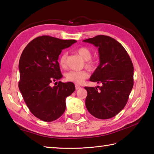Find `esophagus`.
Masks as SVG:
<instances>
[{"instance_id":"34e87169","label":"esophagus","mask_w":154,"mask_h":154,"mask_svg":"<svg viewBox=\"0 0 154 154\" xmlns=\"http://www.w3.org/2000/svg\"><path fill=\"white\" fill-rule=\"evenodd\" d=\"M81 88H82V87H81L80 85H75V89H81Z\"/></svg>"}]
</instances>
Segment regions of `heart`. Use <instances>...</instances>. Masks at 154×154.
Here are the masks:
<instances>
[{
    "mask_svg": "<svg viewBox=\"0 0 154 154\" xmlns=\"http://www.w3.org/2000/svg\"><path fill=\"white\" fill-rule=\"evenodd\" d=\"M77 52L83 60H85V65L89 69H94L96 66V62L91 59L92 52L90 49L87 47L83 46L77 50ZM66 57L67 54L66 52H63L58 58V63L61 68H65L66 65ZM88 77V72L85 70L75 71H70L65 74V79L69 82H72L76 84H81Z\"/></svg>",
    "mask_w": 154,
    "mask_h": 154,
    "instance_id": "heart-1",
    "label": "heart"
}]
</instances>
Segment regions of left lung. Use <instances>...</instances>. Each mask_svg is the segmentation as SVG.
Here are the masks:
<instances>
[{"mask_svg":"<svg viewBox=\"0 0 154 154\" xmlns=\"http://www.w3.org/2000/svg\"><path fill=\"white\" fill-rule=\"evenodd\" d=\"M83 42L98 48L100 65L89 81L102 84L85 87L86 108L96 118H112L124 108L132 90V61L121 44L110 36L99 35Z\"/></svg>","mask_w":154,"mask_h":154,"instance_id":"obj_1","label":"left lung"}]
</instances>
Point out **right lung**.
<instances>
[{"label": "right lung", "mask_w": 154, "mask_h": 154, "mask_svg": "<svg viewBox=\"0 0 154 154\" xmlns=\"http://www.w3.org/2000/svg\"><path fill=\"white\" fill-rule=\"evenodd\" d=\"M76 42L40 36L31 41L21 55L19 89L31 112L42 121L51 122L62 116L66 109V97L75 90L72 82L50 85L63 77L58 56Z\"/></svg>", "instance_id": "add662e5"}]
</instances>
